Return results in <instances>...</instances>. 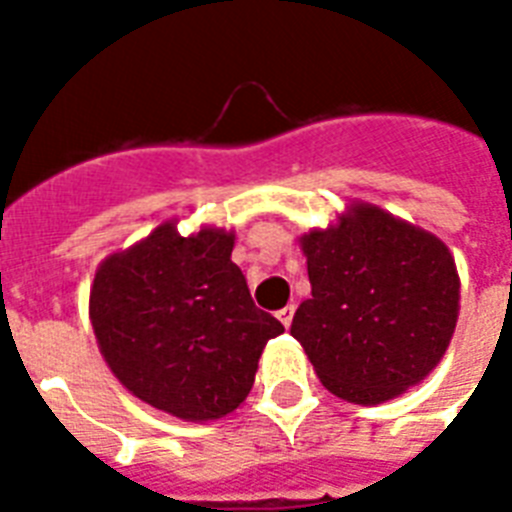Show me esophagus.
Instances as JSON below:
<instances>
[{"mask_svg":"<svg viewBox=\"0 0 512 512\" xmlns=\"http://www.w3.org/2000/svg\"><path fill=\"white\" fill-rule=\"evenodd\" d=\"M276 316H279V321L281 324H284V327H292V319H295V305H287V308H281L279 313H276Z\"/></svg>","mask_w":512,"mask_h":512,"instance_id":"34e87169","label":"esophagus"}]
</instances>
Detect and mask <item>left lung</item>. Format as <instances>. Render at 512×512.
<instances>
[{
    "label": "left lung",
    "mask_w": 512,
    "mask_h": 512,
    "mask_svg": "<svg viewBox=\"0 0 512 512\" xmlns=\"http://www.w3.org/2000/svg\"><path fill=\"white\" fill-rule=\"evenodd\" d=\"M311 300L292 337L319 380L353 404L417 385L452 340L460 279L444 241L369 204L303 236Z\"/></svg>",
    "instance_id": "left-lung-1"
}]
</instances>
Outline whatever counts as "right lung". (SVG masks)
<instances>
[{
  "label": "right lung",
  "mask_w": 512,
  "mask_h": 512,
  "mask_svg": "<svg viewBox=\"0 0 512 512\" xmlns=\"http://www.w3.org/2000/svg\"><path fill=\"white\" fill-rule=\"evenodd\" d=\"M233 233L183 239L159 225L95 273L90 319L124 388L180 420L231 414L249 396L279 319L260 311L231 260Z\"/></svg>",
  "instance_id": "right-lung-1"
}]
</instances>
